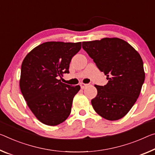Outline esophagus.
I'll use <instances>...</instances> for the list:
<instances>
[{"mask_svg":"<svg viewBox=\"0 0 155 155\" xmlns=\"http://www.w3.org/2000/svg\"><path fill=\"white\" fill-rule=\"evenodd\" d=\"M80 85H81V87L82 89H84V88L86 87L88 85L87 84H85V83H80Z\"/></svg>","mask_w":155,"mask_h":155,"instance_id":"1","label":"esophagus"}]
</instances>
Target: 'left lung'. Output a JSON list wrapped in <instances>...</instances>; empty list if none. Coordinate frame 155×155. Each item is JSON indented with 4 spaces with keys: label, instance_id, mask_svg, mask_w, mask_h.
<instances>
[{
    "label": "left lung",
    "instance_id": "obj_1",
    "mask_svg": "<svg viewBox=\"0 0 155 155\" xmlns=\"http://www.w3.org/2000/svg\"><path fill=\"white\" fill-rule=\"evenodd\" d=\"M82 48L107 76L104 86L95 85L97 95L91 101L95 112L109 121L127 114L138 99L145 80L138 51L119 38H104L82 43Z\"/></svg>",
    "mask_w": 155,
    "mask_h": 155
}]
</instances>
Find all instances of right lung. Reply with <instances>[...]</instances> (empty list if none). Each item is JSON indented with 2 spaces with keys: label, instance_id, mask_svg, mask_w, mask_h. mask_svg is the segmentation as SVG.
<instances>
[{
  "label": "right lung",
  "instance_id": "right-lung-1",
  "mask_svg": "<svg viewBox=\"0 0 155 155\" xmlns=\"http://www.w3.org/2000/svg\"><path fill=\"white\" fill-rule=\"evenodd\" d=\"M81 42H45L34 48L22 63L20 88L27 105L37 119L54 126L70 115L79 85L71 86L58 78L69 73L70 61Z\"/></svg>",
  "mask_w": 155,
  "mask_h": 155
}]
</instances>
